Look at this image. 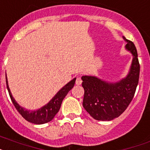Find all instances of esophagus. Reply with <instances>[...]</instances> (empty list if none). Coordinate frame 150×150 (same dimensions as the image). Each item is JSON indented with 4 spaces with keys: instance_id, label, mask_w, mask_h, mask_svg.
I'll return each instance as SVG.
<instances>
[{
    "instance_id": "esophagus-1",
    "label": "esophagus",
    "mask_w": 150,
    "mask_h": 150,
    "mask_svg": "<svg viewBox=\"0 0 150 150\" xmlns=\"http://www.w3.org/2000/svg\"><path fill=\"white\" fill-rule=\"evenodd\" d=\"M82 83V80L80 77H77L76 78V81H75V84L77 85H80Z\"/></svg>"
}]
</instances>
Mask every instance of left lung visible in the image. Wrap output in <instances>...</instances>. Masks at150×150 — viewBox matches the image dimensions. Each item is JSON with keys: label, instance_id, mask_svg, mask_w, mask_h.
Returning a JSON list of instances; mask_svg holds the SVG:
<instances>
[{"label": "left lung", "instance_id": "left-lung-1", "mask_svg": "<svg viewBox=\"0 0 150 150\" xmlns=\"http://www.w3.org/2000/svg\"><path fill=\"white\" fill-rule=\"evenodd\" d=\"M126 50L133 56L129 73L117 82H108L96 76H82L85 90L83 107L97 120L109 121L118 117L133 100L139 82V63L136 46L127 40Z\"/></svg>", "mask_w": 150, "mask_h": 150}]
</instances>
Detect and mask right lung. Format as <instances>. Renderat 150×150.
I'll use <instances>...</instances> for the list:
<instances>
[{"label": "right lung", "instance_id": "obj_1", "mask_svg": "<svg viewBox=\"0 0 150 150\" xmlns=\"http://www.w3.org/2000/svg\"><path fill=\"white\" fill-rule=\"evenodd\" d=\"M76 79H72L71 81H69L68 84L65 85L62 88L60 89L57 92V94L52 98L50 102L44 105L41 108L36 110H26L22 107L20 106L17 102L15 100L12 96L11 90L9 88L8 82H7V75H6V83H7V88L8 90L9 94L11 97V99L13 102V105L17 110V111L21 114L23 117L27 121L34 124H43L51 121L56 116L61 107L62 102L65 97L67 95L69 91L74 87Z\"/></svg>", "mask_w": 150, "mask_h": 150}]
</instances>
